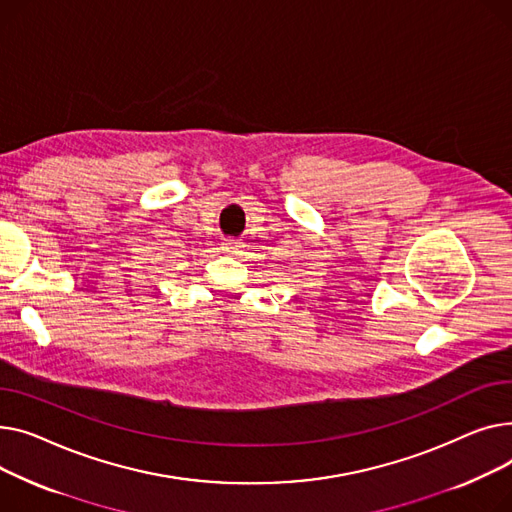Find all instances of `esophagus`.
<instances>
[{
    "mask_svg": "<svg viewBox=\"0 0 512 512\" xmlns=\"http://www.w3.org/2000/svg\"><path fill=\"white\" fill-rule=\"evenodd\" d=\"M225 248H227V252H231V254H237V242H235V239H229V242L225 244Z\"/></svg>",
    "mask_w": 512,
    "mask_h": 512,
    "instance_id": "1",
    "label": "esophagus"
}]
</instances>
